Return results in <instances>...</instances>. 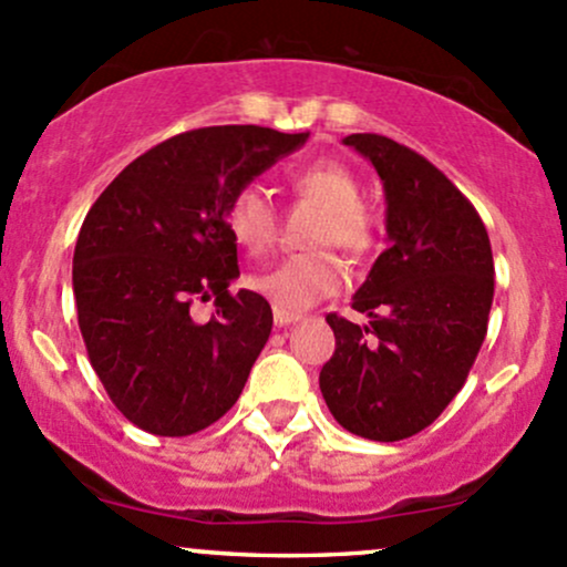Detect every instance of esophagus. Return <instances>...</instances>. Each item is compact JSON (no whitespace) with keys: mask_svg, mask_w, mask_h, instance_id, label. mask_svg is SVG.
<instances>
[{"mask_svg":"<svg viewBox=\"0 0 567 567\" xmlns=\"http://www.w3.org/2000/svg\"><path fill=\"white\" fill-rule=\"evenodd\" d=\"M272 321H276V327H291V323L300 321V316L284 313V310H272Z\"/></svg>","mask_w":567,"mask_h":567,"instance_id":"obj_1","label":"esophagus"}]
</instances>
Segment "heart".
Here are the masks:
<instances>
[{
	"mask_svg": "<svg viewBox=\"0 0 567 567\" xmlns=\"http://www.w3.org/2000/svg\"><path fill=\"white\" fill-rule=\"evenodd\" d=\"M302 198L318 203L323 216L316 227V244H337L361 254L372 246V219L361 208V187L351 171L337 163H316L291 176ZM227 230L249 251H262L276 235V206L259 182L233 193L225 212ZM251 289L284 313H302L346 284V265L332 251H302L278 259L249 276Z\"/></svg>",
	"mask_w": 567,
	"mask_h": 567,
	"instance_id": "1",
	"label": "heart"
}]
</instances>
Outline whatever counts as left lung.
Listing matches in <instances>:
<instances>
[{
	"instance_id": "left-lung-1",
	"label": "left lung",
	"mask_w": 567,
	"mask_h": 567,
	"mask_svg": "<svg viewBox=\"0 0 567 567\" xmlns=\"http://www.w3.org/2000/svg\"><path fill=\"white\" fill-rule=\"evenodd\" d=\"M342 142L383 182L388 249L353 295L369 321L327 316L337 342L318 385L342 429L399 442L466 383L487 334L493 251L476 208L423 155L378 133Z\"/></svg>"
}]
</instances>
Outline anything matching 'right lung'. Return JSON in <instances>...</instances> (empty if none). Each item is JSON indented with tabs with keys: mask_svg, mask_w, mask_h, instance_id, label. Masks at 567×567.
Returning a JSON list of instances; mask_svg holds the SVG:
<instances>
[{
	"mask_svg": "<svg viewBox=\"0 0 567 567\" xmlns=\"http://www.w3.org/2000/svg\"><path fill=\"white\" fill-rule=\"evenodd\" d=\"M310 133L214 125L165 138L120 171L80 227L72 286L91 364L138 429L189 436L238 402L272 329L257 291H230L233 193ZM214 299L208 322L195 301Z\"/></svg>",
	"mask_w": 567,
	"mask_h": 567,
	"instance_id": "add662e5",
	"label": "right lung"
}]
</instances>
